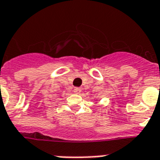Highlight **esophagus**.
Instances as JSON below:
<instances>
[{
    "label": "esophagus",
    "mask_w": 160,
    "mask_h": 160,
    "mask_svg": "<svg viewBox=\"0 0 160 160\" xmlns=\"http://www.w3.org/2000/svg\"><path fill=\"white\" fill-rule=\"evenodd\" d=\"M74 92H75V94H80V93L81 92V89L79 87H75V89H74Z\"/></svg>",
    "instance_id": "34e87169"
}]
</instances>
